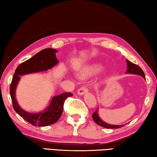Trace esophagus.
Masks as SVG:
<instances>
[{"label": "esophagus", "mask_w": 157, "mask_h": 157, "mask_svg": "<svg viewBox=\"0 0 157 157\" xmlns=\"http://www.w3.org/2000/svg\"><path fill=\"white\" fill-rule=\"evenodd\" d=\"M88 92V86H84L83 87H81V88L78 89L77 93H78V94H79V95H83V94H84L85 93H86V92Z\"/></svg>", "instance_id": "obj_1"}]
</instances>
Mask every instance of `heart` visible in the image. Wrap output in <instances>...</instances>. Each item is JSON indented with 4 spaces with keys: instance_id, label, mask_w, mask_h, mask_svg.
<instances>
[{
    "instance_id": "b5f03b06",
    "label": "heart",
    "mask_w": 157,
    "mask_h": 157,
    "mask_svg": "<svg viewBox=\"0 0 157 157\" xmlns=\"http://www.w3.org/2000/svg\"><path fill=\"white\" fill-rule=\"evenodd\" d=\"M103 69V65L99 63H94L92 65L86 67L83 70L81 71L78 76L81 78H85L88 76H93L94 74L99 73Z\"/></svg>"
}]
</instances>
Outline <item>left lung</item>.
<instances>
[{
  "label": "left lung",
  "mask_w": 157,
  "mask_h": 157,
  "mask_svg": "<svg viewBox=\"0 0 157 157\" xmlns=\"http://www.w3.org/2000/svg\"><path fill=\"white\" fill-rule=\"evenodd\" d=\"M126 61H127V70L126 71V73L137 74V75H140L141 76H143L144 78H145V74H144L142 69H141L139 66H138L137 65H136V64L132 63V62H130L128 60H127ZM92 119L94 120V122L97 123V124L101 126V127L107 128V129H118V128H120L123 127V126H124V125L110 124L104 122L102 120H101V118H100L99 116L98 110H96L95 112H94L93 115H92Z\"/></svg>",
  "instance_id": "obj_1"
}]
</instances>
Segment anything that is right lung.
<instances>
[{
  "label": "right lung",
  "mask_w": 157,
  "mask_h": 157,
  "mask_svg": "<svg viewBox=\"0 0 157 157\" xmlns=\"http://www.w3.org/2000/svg\"><path fill=\"white\" fill-rule=\"evenodd\" d=\"M56 52L57 50L53 48H45L33 56L31 58L21 63L15 70L10 84V92L14 110L28 122L36 127H46L57 122L63 113V105L65 99L73 94L71 92H64L58 96L53 97L50 104L45 110L38 113H33L25 111L18 104L15 97L16 88L21 76L47 71L57 65L58 60L56 58Z\"/></svg>",
  "instance_id": "1"
}]
</instances>
